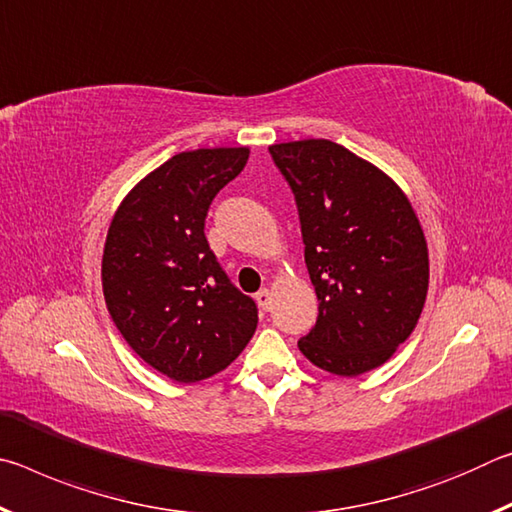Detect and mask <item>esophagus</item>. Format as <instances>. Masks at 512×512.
<instances>
[{
    "mask_svg": "<svg viewBox=\"0 0 512 512\" xmlns=\"http://www.w3.org/2000/svg\"><path fill=\"white\" fill-rule=\"evenodd\" d=\"M255 300H257V305H259V309H262V311L271 309V291H268V289L257 291L255 293Z\"/></svg>",
    "mask_w": 512,
    "mask_h": 512,
    "instance_id": "obj_1",
    "label": "esophagus"
}]
</instances>
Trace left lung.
Listing matches in <instances>:
<instances>
[{
	"label": "left lung",
	"instance_id": "1",
	"mask_svg": "<svg viewBox=\"0 0 512 512\" xmlns=\"http://www.w3.org/2000/svg\"><path fill=\"white\" fill-rule=\"evenodd\" d=\"M298 205L318 318L298 341L327 372L357 377L409 339L429 255L409 198L386 173L329 140L268 146Z\"/></svg>",
	"mask_w": 512,
	"mask_h": 512
}]
</instances>
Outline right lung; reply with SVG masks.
I'll return each mask as SVG.
<instances>
[{"label": "right lung", "mask_w": 512, "mask_h": 512, "mask_svg": "<svg viewBox=\"0 0 512 512\" xmlns=\"http://www.w3.org/2000/svg\"><path fill=\"white\" fill-rule=\"evenodd\" d=\"M248 149L173 155L124 198L103 248V296L126 343L169 379L192 384L228 368L253 339L257 305L205 237L214 196Z\"/></svg>", "instance_id": "1"}]
</instances>
